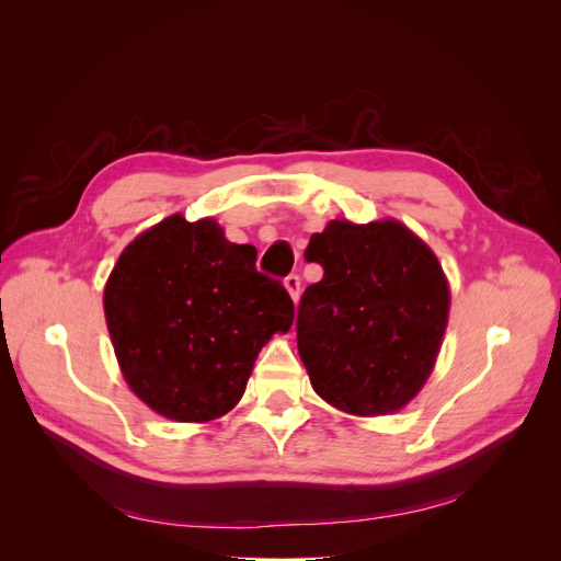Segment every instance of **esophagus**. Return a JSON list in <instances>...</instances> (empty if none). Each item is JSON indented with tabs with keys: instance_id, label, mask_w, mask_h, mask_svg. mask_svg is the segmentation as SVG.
Listing matches in <instances>:
<instances>
[{
	"instance_id": "obj_1",
	"label": "esophagus",
	"mask_w": 561,
	"mask_h": 561,
	"mask_svg": "<svg viewBox=\"0 0 561 561\" xmlns=\"http://www.w3.org/2000/svg\"><path fill=\"white\" fill-rule=\"evenodd\" d=\"M283 283H285V290L290 293L293 301H297L299 299V290H301V278L297 274H290Z\"/></svg>"
}]
</instances>
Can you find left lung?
<instances>
[{"mask_svg":"<svg viewBox=\"0 0 561 561\" xmlns=\"http://www.w3.org/2000/svg\"><path fill=\"white\" fill-rule=\"evenodd\" d=\"M304 257L322 266L297 311L313 390L355 416L402 410L431 377L447 330L449 285L433 250L396 219H332Z\"/></svg>","mask_w":561,"mask_h":561,"instance_id":"left-lung-1","label":"left lung"}]
</instances>
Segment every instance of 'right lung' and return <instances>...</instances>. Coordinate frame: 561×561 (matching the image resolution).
<instances>
[{
	"mask_svg": "<svg viewBox=\"0 0 561 561\" xmlns=\"http://www.w3.org/2000/svg\"><path fill=\"white\" fill-rule=\"evenodd\" d=\"M254 262L257 250L227 241L215 219L171 215L114 264L103 301L116 360L161 416L203 423L233 410L262 346L293 328L290 295Z\"/></svg>",
	"mask_w": 561,
	"mask_h": 561,
	"instance_id": "1",
	"label": "right lung"
}]
</instances>
